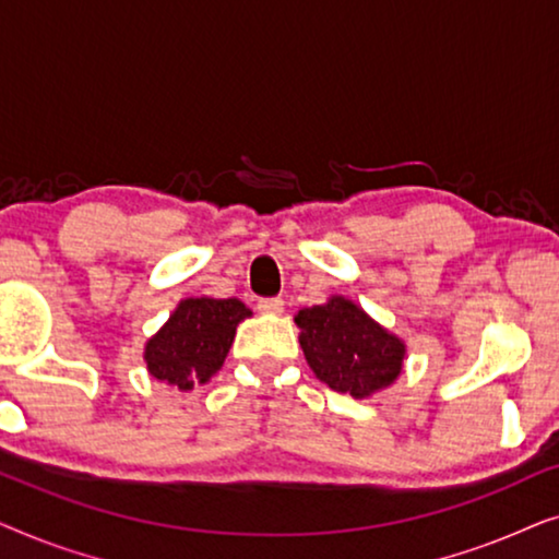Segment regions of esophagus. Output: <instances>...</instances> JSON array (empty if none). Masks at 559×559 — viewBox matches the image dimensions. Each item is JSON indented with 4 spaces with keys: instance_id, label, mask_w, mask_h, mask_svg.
I'll use <instances>...</instances> for the list:
<instances>
[{
    "instance_id": "34e87169",
    "label": "esophagus",
    "mask_w": 559,
    "mask_h": 559,
    "mask_svg": "<svg viewBox=\"0 0 559 559\" xmlns=\"http://www.w3.org/2000/svg\"><path fill=\"white\" fill-rule=\"evenodd\" d=\"M257 308L264 312V316H280L282 310H285V300L282 297H262V300L257 302Z\"/></svg>"
}]
</instances>
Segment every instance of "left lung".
I'll return each instance as SVG.
<instances>
[{"instance_id": "left-lung-1", "label": "left lung", "mask_w": 559, "mask_h": 559, "mask_svg": "<svg viewBox=\"0 0 559 559\" xmlns=\"http://www.w3.org/2000/svg\"><path fill=\"white\" fill-rule=\"evenodd\" d=\"M310 369L333 392L369 396L400 377L404 343L343 297L297 312Z\"/></svg>"}]
</instances>
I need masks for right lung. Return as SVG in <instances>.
<instances>
[{
    "label": "right lung",
    "mask_w": 559,
    "mask_h": 559,
    "mask_svg": "<svg viewBox=\"0 0 559 559\" xmlns=\"http://www.w3.org/2000/svg\"><path fill=\"white\" fill-rule=\"evenodd\" d=\"M247 316H251L247 305L234 297H188L144 348L150 373L178 389H193L195 381L203 384L224 366L236 325Z\"/></svg>",
    "instance_id": "add662e5"
}]
</instances>
